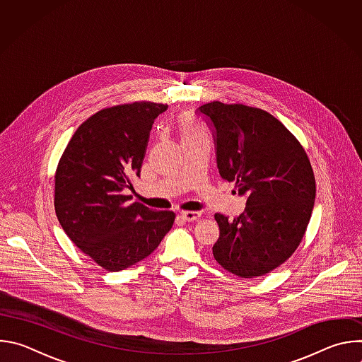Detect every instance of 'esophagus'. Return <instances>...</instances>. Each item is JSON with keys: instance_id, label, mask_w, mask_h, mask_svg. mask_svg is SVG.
<instances>
[{"instance_id": "esophagus-1", "label": "esophagus", "mask_w": 362, "mask_h": 362, "mask_svg": "<svg viewBox=\"0 0 362 362\" xmlns=\"http://www.w3.org/2000/svg\"><path fill=\"white\" fill-rule=\"evenodd\" d=\"M179 218L185 222H193V221H197L200 218V212H182L179 215Z\"/></svg>"}]
</instances>
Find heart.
Instances as JSON below:
<instances>
[{
    "instance_id": "b5f03b06",
    "label": "heart",
    "mask_w": 362,
    "mask_h": 362,
    "mask_svg": "<svg viewBox=\"0 0 362 362\" xmlns=\"http://www.w3.org/2000/svg\"><path fill=\"white\" fill-rule=\"evenodd\" d=\"M179 130H180V137L182 141L186 140H194V139H202V137H208L206 133L194 124L189 117H182L179 122Z\"/></svg>"
}]
</instances>
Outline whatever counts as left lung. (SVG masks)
I'll return each instance as SVG.
<instances>
[{"mask_svg": "<svg viewBox=\"0 0 362 362\" xmlns=\"http://www.w3.org/2000/svg\"><path fill=\"white\" fill-rule=\"evenodd\" d=\"M197 110L215 132L219 175L246 197L238 218L215 215L221 235L214 256L240 278L262 276L303 238L317 192L311 163L293 134L261 109L212 101Z\"/></svg>", "mask_w": 362, "mask_h": 362, "instance_id": "8db88e82", "label": "left lung"}]
</instances>
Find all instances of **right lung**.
Returning a JSON list of instances; mask_svg holds the SVG:
<instances>
[{
	"label": "right lung",
	"mask_w": 362,
	"mask_h": 362,
	"mask_svg": "<svg viewBox=\"0 0 362 362\" xmlns=\"http://www.w3.org/2000/svg\"><path fill=\"white\" fill-rule=\"evenodd\" d=\"M168 105L136 101L88 117L56 172L54 208L73 243L110 272L127 269L159 246L175 222L123 194L140 176L151 126Z\"/></svg>",
	"instance_id": "right-lung-1"
}]
</instances>
